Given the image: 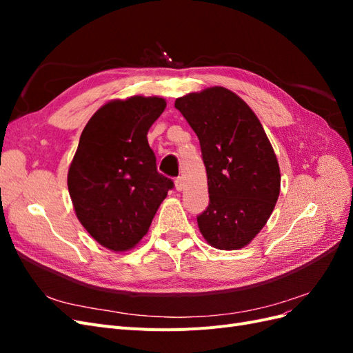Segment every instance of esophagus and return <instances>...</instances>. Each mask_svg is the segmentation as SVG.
I'll return each mask as SVG.
<instances>
[{
    "instance_id": "34e87169",
    "label": "esophagus",
    "mask_w": 353,
    "mask_h": 353,
    "mask_svg": "<svg viewBox=\"0 0 353 353\" xmlns=\"http://www.w3.org/2000/svg\"><path fill=\"white\" fill-rule=\"evenodd\" d=\"M175 188H176V191H183V188H184V179L181 176L175 178Z\"/></svg>"
}]
</instances>
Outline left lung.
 <instances>
[{"label":"left lung","mask_w":353,"mask_h":353,"mask_svg":"<svg viewBox=\"0 0 353 353\" xmlns=\"http://www.w3.org/2000/svg\"><path fill=\"white\" fill-rule=\"evenodd\" d=\"M196 132L206 166L209 206L197 216L213 248L249 244L271 216L280 194V166L262 123L239 95L223 87L175 100Z\"/></svg>","instance_id":"left-lung-1"}]
</instances>
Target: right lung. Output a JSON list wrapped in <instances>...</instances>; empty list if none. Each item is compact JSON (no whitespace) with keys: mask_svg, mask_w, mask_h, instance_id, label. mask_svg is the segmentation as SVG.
I'll use <instances>...</instances> for the list:
<instances>
[{"mask_svg":"<svg viewBox=\"0 0 353 353\" xmlns=\"http://www.w3.org/2000/svg\"><path fill=\"white\" fill-rule=\"evenodd\" d=\"M160 97L135 95L104 104L83 128L69 168L74 212L94 240L114 252L148 231L174 181L159 174L147 132L163 113Z\"/></svg>","mask_w":353,"mask_h":353,"instance_id":"1","label":"right lung"}]
</instances>
